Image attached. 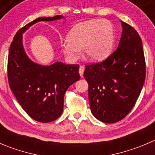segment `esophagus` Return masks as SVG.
Listing matches in <instances>:
<instances>
[{
    "mask_svg": "<svg viewBox=\"0 0 155 155\" xmlns=\"http://www.w3.org/2000/svg\"><path fill=\"white\" fill-rule=\"evenodd\" d=\"M84 71V67L83 65H81L80 68H79V74H80L81 77H83Z\"/></svg>",
    "mask_w": 155,
    "mask_h": 155,
    "instance_id": "1",
    "label": "esophagus"
}]
</instances>
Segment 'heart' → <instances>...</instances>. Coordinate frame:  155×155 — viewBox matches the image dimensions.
Here are the masks:
<instances>
[{
    "instance_id": "1",
    "label": "heart",
    "mask_w": 155,
    "mask_h": 155,
    "mask_svg": "<svg viewBox=\"0 0 155 155\" xmlns=\"http://www.w3.org/2000/svg\"><path fill=\"white\" fill-rule=\"evenodd\" d=\"M114 42V30L111 23L105 20H90L81 22L71 29L61 48L71 60H76L83 48L88 60L98 61L107 58Z\"/></svg>"
}]
</instances>
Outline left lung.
Here are the masks:
<instances>
[{
	"label": "left lung",
	"mask_w": 155,
	"mask_h": 155,
	"mask_svg": "<svg viewBox=\"0 0 155 155\" xmlns=\"http://www.w3.org/2000/svg\"><path fill=\"white\" fill-rule=\"evenodd\" d=\"M123 32L116 50L101 62L86 65L91 113L114 123L124 119L140 95L146 74L142 42L132 26L121 21Z\"/></svg>",
	"instance_id": "8db88e82"
}]
</instances>
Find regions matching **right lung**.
I'll return each mask as SVG.
<instances>
[{"mask_svg": "<svg viewBox=\"0 0 155 155\" xmlns=\"http://www.w3.org/2000/svg\"><path fill=\"white\" fill-rule=\"evenodd\" d=\"M62 17H39L30 22L16 33L9 49V86L23 110L39 123H50L62 114L64 94L80 79L79 65L55 62L42 66L34 63L23 49V32L37 22L53 21Z\"/></svg>", "mask_w": 155, "mask_h": 155, "instance_id": "1", "label": "right lung"}]
</instances>
